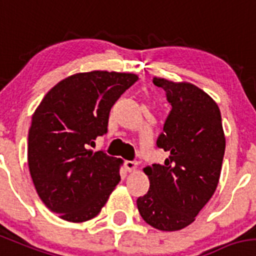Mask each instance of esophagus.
Segmentation results:
<instances>
[{
  "instance_id": "obj_1",
  "label": "esophagus",
  "mask_w": 256,
  "mask_h": 256,
  "mask_svg": "<svg viewBox=\"0 0 256 256\" xmlns=\"http://www.w3.org/2000/svg\"><path fill=\"white\" fill-rule=\"evenodd\" d=\"M124 166H126V168L128 171H134L137 168V162L136 161H126Z\"/></svg>"
}]
</instances>
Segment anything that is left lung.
I'll list each match as a JSON object with an SVG mask.
<instances>
[{
  "instance_id": "1",
  "label": "left lung",
  "mask_w": 256,
  "mask_h": 256,
  "mask_svg": "<svg viewBox=\"0 0 256 256\" xmlns=\"http://www.w3.org/2000/svg\"><path fill=\"white\" fill-rule=\"evenodd\" d=\"M154 84L171 105L156 142L168 157L164 165L144 168L150 190L137 199V207L150 226L178 231L194 222L216 192L226 140L218 105L204 91L160 77Z\"/></svg>"
}]
</instances>
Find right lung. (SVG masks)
<instances>
[{
  "label": "right lung",
  "mask_w": 256,
  "mask_h": 256,
  "mask_svg": "<svg viewBox=\"0 0 256 256\" xmlns=\"http://www.w3.org/2000/svg\"><path fill=\"white\" fill-rule=\"evenodd\" d=\"M137 80L120 72L72 74L52 88L32 114L30 175L44 204L64 221L96 217L120 182L123 161L88 146L108 132L110 109Z\"/></svg>",
  "instance_id": "add662e5"
}]
</instances>
